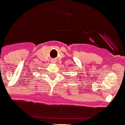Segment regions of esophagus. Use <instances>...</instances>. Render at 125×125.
<instances>
[{"label":"esophagus","mask_w":125,"mask_h":125,"mask_svg":"<svg viewBox=\"0 0 125 125\" xmlns=\"http://www.w3.org/2000/svg\"><path fill=\"white\" fill-rule=\"evenodd\" d=\"M52 62H55V60H52Z\"/></svg>","instance_id":"esophagus-1"}]
</instances>
